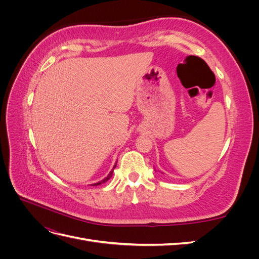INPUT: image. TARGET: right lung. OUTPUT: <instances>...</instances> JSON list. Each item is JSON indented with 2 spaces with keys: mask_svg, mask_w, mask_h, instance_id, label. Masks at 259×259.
Here are the masks:
<instances>
[{
  "mask_svg": "<svg viewBox=\"0 0 259 259\" xmlns=\"http://www.w3.org/2000/svg\"><path fill=\"white\" fill-rule=\"evenodd\" d=\"M115 166H116V164H115V165H114V167H113V169L115 168ZM113 169L110 171V173H109V175L105 178V179H103V180H101V182H99V183H97V184H94V186H98V185H101V184H104V183H106L107 182V180H109V179H110L111 177H112V174H113Z\"/></svg>",
  "mask_w": 259,
  "mask_h": 259,
  "instance_id": "right-lung-1",
  "label": "right lung"
}]
</instances>
